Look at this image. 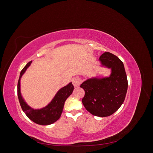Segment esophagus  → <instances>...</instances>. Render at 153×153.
Returning a JSON list of instances; mask_svg holds the SVG:
<instances>
[{"label": "esophagus", "mask_w": 153, "mask_h": 153, "mask_svg": "<svg viewBox=\"0 0 153 153\" xmlns=\"http://www.w3.org/2000/svg\"><path fill=\"white\" fill-rule=\"evenodd\" d=\"M72 82H73V85L75 87H79V85L81 84V80H80V78H78V77L73 78Z\"/></svg>", "instance_id": "34e87169"}]
</instances>
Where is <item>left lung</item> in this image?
Returning a JSON list of instances; mask_svg holds the SVG:
<instances>
[{
  "label": "left lung",
  "mask_w": 153,
  "mask_h": 153,
  "mask_svg": "<svg viewBox=\"0 0 153 153\" xmlns=\"http://www.w3.org/2000/svg\"><path fill=\"white\" fill-rule=\"evenodd\" d=\"M101 66L111 69L109 76L92 77L80 87L85 91L82 101L86 110L98 117L113 114L123 103L128 89V80L123 62L115 55L105 52L100 57Z\"/></svg>",
  "instance_id": "1"
}]
</instances>
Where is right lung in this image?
I'll return each mask as SVG.
<instances>
[{"instance_id": "obj_1", "label": "right lung", "mask_w": 153, "mask_h": 153, "mask_svg": "<svg viewBox=\"0 0 153 153\" xmlns=\"http://www.w3.org/2000/svg\"><path fill=\"white\" fill-rule=\"evenodd\" d=\"M32 61L26 64L20 72L18 82V97L23 111L32 121L40 125H49L56 122L62 112L64 103L74 89L72 82L59 89L51 102L41 109H34L27 104L21 94L20 80L22 75L30 66Z\"/></svg>"}]
</instances>
